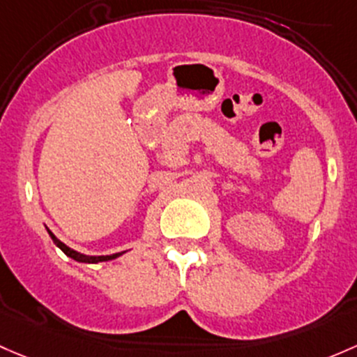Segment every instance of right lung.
<instances>
[{"label":"right lung","instance_id":"right-lung-1","mask_svg":"<svg viewBox=\"0 0 357 357\" xmlns=\"http://www.w3.org/2000/svg\"><path fill=\"white\" fill-rule=\"evenodd\" d=\"M46 229H47V227H46ZM47 232H50V236H51L52 243H54V245L58 246L59 250H61L63 253L66 255V257L73 258V260H75V261H78V264H100V261H109V260H114V258L121 257L123 253H126V251H121V253H112V255H84V253H80V251L73 250V248L66 246L65 243H63V241H59V239L56 238V236L52 234V232L50 231V229H47Z\"/></svg>","mask_w":357,"mask_h":357}]
</instances>
